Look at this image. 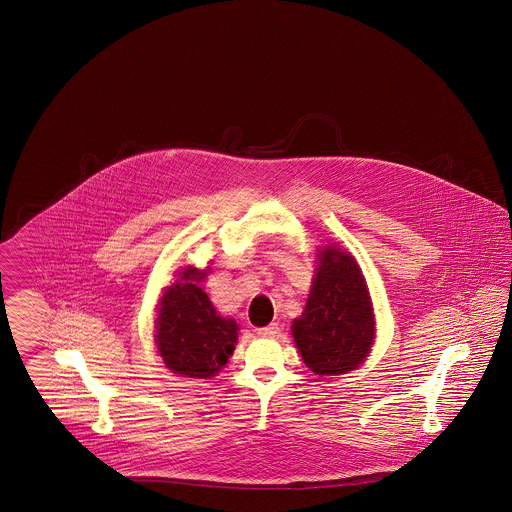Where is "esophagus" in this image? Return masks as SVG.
<instances>
[{"label": "esophagus", "mask_w": 512, "mask_h": 512, "mask_svg": "<svg viewBox=\"0 0 512 512\" xmlns=\"http://www.w3.org/2000/svg\"><path fill=\"white\" fill-rule=\"evenodd\" d=\"M278 331H280L278 324H270V326H266V328L255 329V333H257L259 337H274Z\"/></svg>", "instance_id": "obj_1"}]
</instances>
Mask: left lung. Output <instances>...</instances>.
Returning a JSON list of instances; mask_svg holds the SVG:
<instances>
[{
  "label": "left lung",
  "mask_w": 512,
  "mask_h": 512,
  "mask_svg": "<svg viewBox=\"0 0 512 512\" xmlns=\"http://www.w3.org/2000/svg\"><path fill=\"white\" fill-rule=\"evenodd\" d=\"M318 263L307 305L291 333L310 371L341 375L366 360L375 316L364 274L348 251L329 244L318 251Z\"/></svg>",
  "instance_id": "8db88e82"
}]
</instances>
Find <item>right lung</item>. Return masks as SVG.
I'll list each match as a JSON object with an SVG mask.
<instances>
[{"mask_svg":"<svg viewBox=\"0 0 512 512\" xmlns=\"http://www.w3.org/2000/svg\"><path fill=\"white\" fill-rule=\"evenodd\" d=\"M207 270L186 266L165 287L156 318V345L165 366L190 379H209L225 368L238 343V324L223 318L200 282Z\"/></svg>","mask_w":512,"mask_h":512,"instance_id":"add662e5","label":"right lung"}]
</instances>
